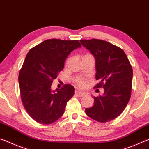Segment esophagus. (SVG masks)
<instances>
[{
  "mask_svg": "<svg viewBox=\"0 0 149 149\" xmlns=\"http://www.w3.org/2000/svg\"><path fill=\"white\" fill-rule=\"evenodd\" d=\"M75 94H76L77 96H79V97H82V96H84V92H80L79 91H75Z\"/></svg>",
  "mask_w": 149,
  "mask_h": 149,
  "instance_id": "1",
  "label": "esophagus"
}]
</instances>
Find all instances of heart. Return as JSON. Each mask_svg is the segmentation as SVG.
<instances>
[{"instance_id":"b5f03b06","label":"heart","mask_w":149,"mask_h":149,"mask_svg":"<svg viewBox=\"0 0 149 149\" xmlns=\"http://www.w3.org/2000/svg\"><path fill=\"white\" fill-rule=\"evenodd\" d=\"M92 56L91 54H88V53H86V54L83 55L82 56V58L86 57H91ZM75 82H76L77 85L80 88L84 87L86 85V80L84 79H81V78H78L76 80H75Z\"/></svg>"}]
</instances>
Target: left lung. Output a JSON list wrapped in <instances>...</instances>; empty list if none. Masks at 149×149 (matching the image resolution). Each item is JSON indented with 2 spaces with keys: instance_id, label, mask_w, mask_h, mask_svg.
Masks as SVG:
<instances>
[{
  "instance_id": "obj_1",
  "label": "left lung",
  "mask_w": 149,
  "mask_h": 149,
  "mask_svg": "<svg viewBox=\"0 0 149 149\" xmlns=\"http://www.w3.org/2000/svg\"><path fill=\"white\" fill-rule=\"evenodd\" d=\"M80 41L96 61V79L99 82L94 88L104 89V95L94 96V106L85 111L98 122L110 121L122 113L130 100L132 67L125 52L118 46L97 39Z\"/></svg>"
}]
</instances>
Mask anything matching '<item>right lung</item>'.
<instances>
[{
  "mask_svg": "<svg viewBox=\"0 0 149 149\" xmlns=\"http://www.w3.org/2000/svg\"><path fill=\"white\" fill-rule=\"evenodd\" d=\"M80 47L79 40L50 39L29 51L19 70L18 81L22 102L33 120L49 125L63 115L74 88L67 84L53 91L52 84L64 68L67 56Z\"/></svg>",
  "mask_w": 149,
  "mask_h": 149,
  "instance_id": "obj_1",
  "label": "right lung"
}]
</instances>
